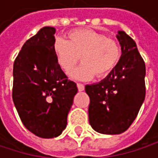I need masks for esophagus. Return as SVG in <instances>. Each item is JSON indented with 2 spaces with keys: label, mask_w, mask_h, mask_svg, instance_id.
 Instances as JSON below:
<instances>
[{
  "label": "esophagus",
  "mask_w": 158,
  "mask_h": 158,
  "mask_svg": "<svg viewBox=\"0 0 158 158\" xmlns=\"http://www.w3.org/2000/svg\"><path fill=\"white\" fill-rule=\"evenodd\" d=\"M77 86H78V89H79V91H82V90H84V89H85V86H84L83 84H81V83H78Z\"/></svg>",
  "instance_id": "obj_1"
}]
</instances>
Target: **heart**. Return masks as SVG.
<instances>
[{
  "label": "heart",
  "mask_w": 158,
  "mask_h": 158,
  "mask_svg": "<svg viewBox=\"0 0 158 158\" xmlns=\"http://www.w3.org/2000/svg\"><path fill=\"white\" fill-rule=\"evenodd\" d=\"M54 52L60 69L69 73L79 61L83 63L72 73L76 79H89L95 74L103 77L109 74L121 59L119 42L92 29H76L67 35V41L56 39Z\"/></svg>",
  "instance_id": "heart-1"
}]
</instances>
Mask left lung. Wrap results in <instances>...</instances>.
Listing matches in <instances>:
<instances>
[{"instance_id":"left-lung-1","label":"left lung","mask_w":158,"mask_h":158,"mask_svg":"<svg viewBox=\"0 0 158 158\" xmlns=\"http://www.w3.org/2000/svg\"><path fill=\"white\" fill-rule=\"evenodd\" d=\"M116 37L122 49L117 66L99 83L85 86L89 97V124L103 135L125 132L145 97V65L136 44L123 31H118Z\"/></svg>"}]
</instances>
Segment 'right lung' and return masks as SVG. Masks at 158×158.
I'll return each instance as SVG.
<instances>
[{"label": "right lung", "instance_id": "right-lung-1", "mask_svg": "<svg viewBox=\"0 0 158 158\" xmlns=\"http://www.w3.org/2000/svg\"><path fill=\"white\" fill-rule=\"evenodd\" d=\"M55 33L54 27L41 28L23 44L14 63L15 106L26 129L42 138L62 134L78 92L56 62Z\"/></svg>", "mask_w": 158, "mask_h": 158}]
</instances>
